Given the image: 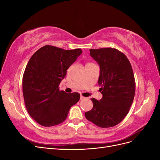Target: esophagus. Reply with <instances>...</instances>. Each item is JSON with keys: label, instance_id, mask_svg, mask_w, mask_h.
Here are the masks:
<instances>
[{"label": "esophagus", "instance_id": "obj_1", "mask_svg": "<svg viewBox=\"0 0 160 160\" xmlns=\"http://www.w3.org/2000/svg\"><path fill=\"white\" fill-rule=\"evenodd\" d=\"M86 99V98H85V97L82 96V95L80 96V100H83V99Z\"/></svg>", "mask_w": 160, "mask_h": 160}]
</instances>
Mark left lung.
Here are the masks:
<instances>
[{
    "label": "left lung",
    "mask_w": 160,
    "mask_h": 160,
    "mask_svg": "<svg viewBox=\"0 0 160 160\" xmlns=\"http://www.w3.org/2000/svg\"><path fill=\"white\" fill-rule=\"evenodd\" d=\"M100 67L98 84L103 97L91 99L93 108L85 112L86 119L103 128L119 123L132 105L135 81L132 65L123 52L112 48L89 49Z\"/></svg>",
    "instance_id": "8db88e82"
}]
</instances>
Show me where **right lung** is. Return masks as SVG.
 I'll list each match as a JSON object with an SVG mask.
<instances>
[{"label":"right lung","instance_id":"obj_1","mask_svg":"<svg viewBox=\"0 0 160 160\" xmlns=\"http://www.w3.org/2000/svg\"><path fill=\"white\" fill-rule=\"evenodd\" d=\"M82 50H64L45 45L28 62L22 77V93L28 113L40 125L51 127L66 119L70 108L78 102V93H67L59 85L67 70Z\"/></svg>","mask_w":160,"mask_h":160}]
</instances>
